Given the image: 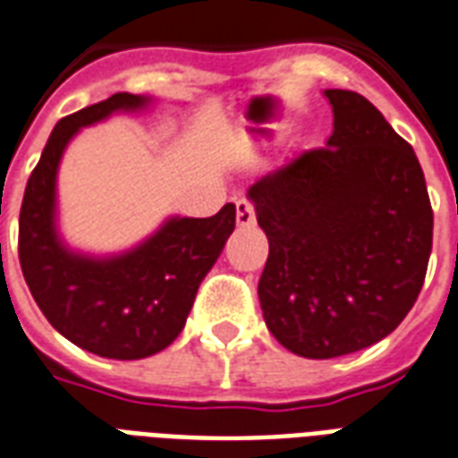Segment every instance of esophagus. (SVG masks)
<instances>
[{"mask_svg":"<svg viewBox=\"0 0 458 458\" xmlns=\"http://www.w3.org/2000/svg\"><path fill=\"white\" fill-rule=\"evenodd\" d=\"M235 220H238L240 228H250L255 223V206L247 201V199H240L235 203Z\"/></svg>","mask_w":458,"mask_h":458,"instance_id":"1","label":"esophagus"}]
</instances>
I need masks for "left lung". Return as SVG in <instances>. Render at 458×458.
I'll list each match as a JSON object with an SVG mask.
<instances>
[{
	"label": "left lung",
	"instance_id": "1",
	"mask_svg": "<svg viewBox=\"0 0 458 458\" xmlns=\"http://www.w3.org/2000/svg\"><path fill=\"white\" fill-rule=\"evenodd\" d=\"M333 135L247 189L269 257L257 286L286 350L333 359L371 347L408 315L432 252L415 150L357 91L325 89Z\"/></svg>",
	"mask_w": 458,
	"mask_h": 458
}]
</instances>
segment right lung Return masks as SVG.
I'll use <instances>...</instances> for the list:
<instances>
[{"mask_svg": "<svg viewBox=\"0 0 458 458\" xmlns=\"http://www.w3.org/2000/svg\"><path fill=\"white\" fill-rule=\"evenodd\" d=\"M150 104V97L121 91L57 121L19 216L23 279L48 323L77 347L123 361L152 357L177 340L203 276L235 230V206L225 203L211 218L172 216L118 255H87L63 240L57 169L70 140L87 125Z\"/></svg>", "mask_w": 458, "mask_h": 458, "instance_id": "right-lung-1", "label": "right lung"}]
</instances>
